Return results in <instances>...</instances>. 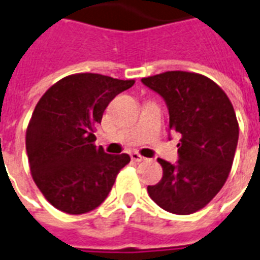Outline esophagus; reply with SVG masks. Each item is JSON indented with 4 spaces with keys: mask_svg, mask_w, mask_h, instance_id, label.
<instances>
[{
    "mask_svg": "<svg viewBox=\"0 0 260 260\" xmlns=\"http://www.w3.org/2000/svg\"><path fill=\"white\" fill-rule=\"evenodd\" d=\"M131 159L134 160V161H144V160H147L144 156H141L139 152H132V153H131Z\"/></svg>",
    "mask_w": 260,
    "mask_h": 260,
    "instance_id": "esophagus-1",
    "label": "esophagus"
}]
</instances>
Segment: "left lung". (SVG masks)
<instances>
[{
	"label": "left lung",
	"instance_id": "left-lung-1",
	"mask_svg": "<svg viewBox=\"0 0 260 260\" xmlns=\"http://www.w3.org/2000/svg\"><path fill=\"white\" fill-rule=\"evenodd\" d=\"M141 82L163 97L170 129L181 137L176 163L157 159L163 178L148 185V193L168 212L193 214L214 199L229 178L239 139L234 107L220 86L198 73L166 72Z\"/></svg>",
	"mask_w": 260,
	"mask_h": 260
}]
</instances>
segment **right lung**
Returning <instances> with one entry per match:
<instances>
[{
	"mask_svg": "<svg viewBox=\"0 0 260 260\" xmlns=\"http://www.w3.org/2000/svg\"><path fill=\"white\" fill-rule=\"evenodd\" d=\"M97 73L64 77L36 105L26 129V153L33 180L57 210L89 212L108 196L126 153L109 155L97 148L94 128L113 99L134 85Z\"/></svg>",
	"mask_w": 260,
	"mask_h": 260,
	"instance_id": "right-lung-1",
	"label": "right lung"
}]
</instances>
